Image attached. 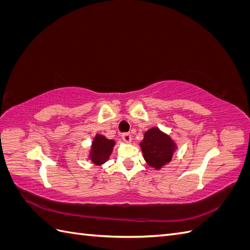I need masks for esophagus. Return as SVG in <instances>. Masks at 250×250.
Listing matches in <instances>:
<instances>
[{
    "label": "esophagus",
    "instance_id": "obj_1",
    "mask_svg": "<svg viewBox=\"0 0 250 250\" xmlns=\"http://www.w3.org/2000/svg\"><path fill=\"white\" fill-rule=\"evenodd\" d=\"M122 139L126 143H130L131 140H132V137H131V134L129 132H124V133H122Z\"/></svg>",
    "mask_w": 250,
    "mask_h": 250
}]
</instances>
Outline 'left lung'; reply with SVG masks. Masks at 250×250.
<instances>
[{
    "mask_svg": "<svg viewBox=\"0 0 250 250\" xmlns=\"http://www.w3.org/2000/svg\"><path fill=\"white\" fill-rule=\"evenodd\" d=\"M140 146L146 163L156 170L170 163L176 150V144L157 127L151 128L145 132Z\"/></svg>",
    "mask_w": 250,
    "mask_h": 250,
    "instance_id": "left-lung-1",
    "label": "left lung"
}]
</instances>
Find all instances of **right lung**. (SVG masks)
Masks as SVG:
<instances>
[{"instance_id": "right-lung-1", "label": "right lung", "mask_w": 250, "mask_h": 250, "mask_svg": "<svg viewBox=\"0 0 250 250\" xmlns=\"http://www.w3.org/2000/svg\"><path fill=\"white\" fill-rule=\"evenodd\" d=\"M115 144L113 140H108L102 134H96L90 147L89 160L97 166L103 165L109 158Z\"/></svg>"}]
</instances>
